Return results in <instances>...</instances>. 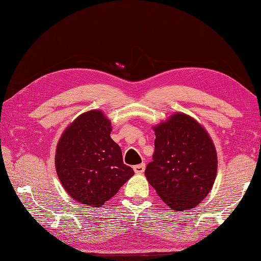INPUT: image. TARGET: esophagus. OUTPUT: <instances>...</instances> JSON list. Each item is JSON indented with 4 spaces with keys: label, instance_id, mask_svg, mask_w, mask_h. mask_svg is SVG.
Returning <instances> with one entry per match:
<instances>
[{
    "label": "esophagus",
    "instance_id": "esophagus-1",
    "mask_svg": "<svg viewBox=\"0 0 261 261\" xmlns=\"http://www.w3.org/2000/svg\"><path fill=\"white\" fill-rule=\"evenodd\" d=\"M133 169H134V171H135V173H138V174L143 173L145 171V164H140V165L134 166Z\"/></svg>",
    "mask_w": 261,
    "mask_h": 261
}]
</instances>
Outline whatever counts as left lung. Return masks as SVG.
I'll return each mask as SVG.
<instances>
[{"label": "left lung", "instance_id": "1", "mask_svg": "<svg viewBox=\"0 0 261 261\" xmlns=\"http://www.w3.org/2000/svg\"><path fill=\"white\" fill-rule=\"evenodd\" d=\"M154 152L145 175L167 205L192 208L213 187L217 154L207 132L194 118L174 113L153 127Z\"/></svg>", "mask_w": 261, "mask_h": 261}]
</instances>
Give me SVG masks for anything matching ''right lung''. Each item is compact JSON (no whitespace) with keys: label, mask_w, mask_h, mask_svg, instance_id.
Masks as SVG:
<instances>
[{"label":"right lung","mask_w":261,"mask_h":261,"mask_svg":"<svg viewBox=\"0 0 261 261\" xmlns=\"http://www.w3.org/2000/svg\"><path fill=\"white\" fill-rule=\"evenodd\" d=\"M111 132V122L102 111H89L65 129L56 149V171L62 187L88 206L103 205L134 174L123 163L121 147Z\"/></svg>","instance_id":"1"}]
</instances>
